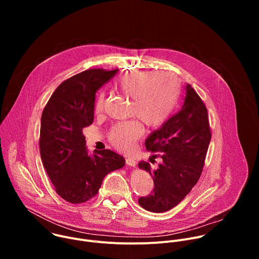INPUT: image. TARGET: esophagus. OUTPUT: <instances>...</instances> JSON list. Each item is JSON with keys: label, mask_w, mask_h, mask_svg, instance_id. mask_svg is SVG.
<instances>
[{"label": "esophagus", "mask_w": 259, "mask_h": 259, "mask_svg": "<svg viewBox=\"0 0 259 259\" xmlns=\"http://www.w3.org/2000/svg\"><path fill=\"white\" fill-rule=\"evenodd\" d=\"M126 164L130 167H135L136 166V161L132 158H126Z\"/></svg>", "instance_id": "1"}]
</instances>
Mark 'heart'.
Listing matches in <instances>:
<instances>
[{"instance_id": "obj_1", "label": "heart", "mask_w": 259, "mask_h": 259, "mask_svg": "<svg viewBox=\"0 0 259 259\" xmlns=\"http://www.w3.org/2000/svg\"><path fill=\"white\" fill-rule=\"evenodd\" d=\"M116 88L131 97L130 114L147 127H158L170 116L179 94L177 78L170 72L133 70L124 73ZM104 95L100 93L95 102V112L103 109ZM137 120L115 124L109 131V139L118 149L129 151L142 135V125Z\"/></svg>"}]
</instances>
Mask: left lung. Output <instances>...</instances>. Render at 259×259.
Instances as JSON below:
<instances>
[{"label":"left lung","instance_id":"8db88e82","mask_svg":"<svg viewBox=\"0 0 259 259\" xmlns=\"http://www.w3.org/2000/svg\"><path fill=\"white\" fill-rule=\"evenodd\" d=\"M186 92L179 112L152 132L144 142L147 151L160 153L162 159L155 170L146 162L138 164L154 179L153 193L138 200L147 211L161 213L175 207L192 191L203 170L211 140L208 113L190 84H187Z\"/></svg>","mask_w":259,"mask_h":259}]
</instances>
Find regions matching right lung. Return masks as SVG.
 Here are the masks:
<instances>
[{
	"mask_svg": "<svg viewBox=\"0 0 259 259\" xmlns=\"http://www.w3.org/2000/svg\"><path fill=\"white\" fill-rule=\"evenodd\" d=\"M117 71L93 68L65 80L43 110L41 158L56 193L69 203L93 198L105 175L125 165V159L110 150L89 155L83 135L94 119L95 93Z\"/></svg>",
	"mask_w": 259,
	"mask_h": 259,
	"instance_id": "right-lung-1",
	"label": "right lung"
}]
</instances>
